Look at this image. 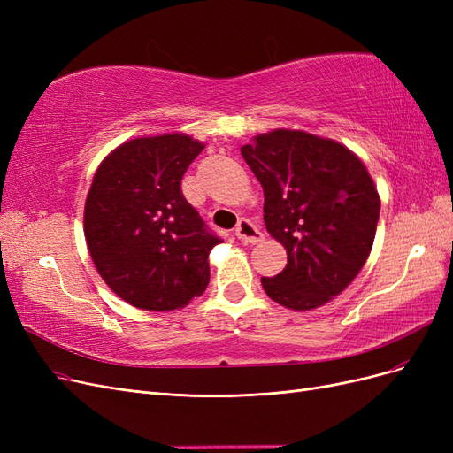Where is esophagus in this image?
I'll return each instance as SVG.
<instances>
[{
  "label": "esophagus",
  "instance_id": "1",
  "mask_svg": "<svg viewBox=\"0 0 453 453\" xmlns=\"http://www.w3.org/2000/svg\"><path fill=\"white\" fill-rule=\"evenodd\" d=\"M236 238L245 243H258L263 240V232H260L250 219H240L236 225Z\"/></svg>",
  "mask_w": 453,
  "mask_h": 453
}]
</instances>
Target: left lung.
<instances>
[{"label": "left lung", "instance_id": "1", "mask_svg": "<svg viewBox=\"0 0 453 453\" xmlns=\"http://www.w3.org/2000/svg\"><path fill=\"white\" fill-rule=\"evenodd\" d=\"M242 157L265 190V225L287 250V265L263 278L265 293L308 311L357 278L372 250L380 195L361 158L303 130L258 134Z\"/></svg>", "mask_w": 453, "mask_h": 453}]
</instances>
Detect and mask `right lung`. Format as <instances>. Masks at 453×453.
<instances>
[{
	"instance_id": "right-lung-1",
	"label": "right lung",
	"mask_w": 453,
	"mask_h": 453,
	"mask_svg": "<svg viewBox=\"0 0 453 453\" xmlns=\"http://www.w3.org/2000/svg\"><path fill=\"white\" fill-rule=\"evenodd\" d=\"M202 149L180 132L147 135L120 143L94 173L83 221L92 263L135 308H185L210 283L208 257L223 240L181 193Z\"/></svg>"
}]
</instances>
